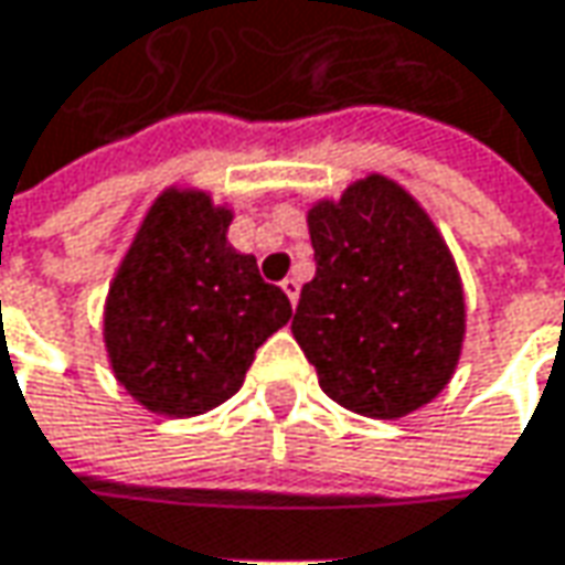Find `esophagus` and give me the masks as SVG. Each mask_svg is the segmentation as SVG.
Masks as SVG:
<instances>
[{
	"mask_svg": "<svg viewBox=\"0 0 565 565\" xmlns=\"http://www.w3.org/2000/svg\"><path fill=\"white\" fill-rule=\"evenodd\" d=\"M282 292L289 295V301H298V292H301V282H298V279H295V276H286V279H282Z\"/></svg>",
	"mask_w": 565,
	"mask_h": 565,
	"instance_id": "esophagus-1",
	"label": "esophagus"
}]
</instances>
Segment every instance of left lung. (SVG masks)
<instances>
[{
  "instance_id": "1",
  "label": "left lung",
  "mask_w": 565,
  "mask_h": 565,
  "mask_svg": "<svg viewBox=\"0 0 565 565\" xmlns=\"http://www.w3.org/2000/svg\"><path fill=\"white\" fill-rule=\"evenodd\" d=\"M317 273L292 337L320 390L367 418H402L444 390L466 337L462 282L418 201L383 175L308 210Z\"/></svg>"
}]
</instances>
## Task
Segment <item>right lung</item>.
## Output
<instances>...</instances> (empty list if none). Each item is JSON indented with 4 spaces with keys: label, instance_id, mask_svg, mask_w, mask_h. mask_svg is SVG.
<instances>
[{
    "label": "right lung",
    "instance_id": "right-lung-1",
    "mask_svg": "<svg viewBox=\"0 0 565 565\" xmlns=\"http://www.w3.org/2000/svg\"><path fill=\"white\" fill-rule=\"evenodd\" d=\"M232 210L169 188L150 206L109 286L103 339L116 380L143 408L188 418L245 383L254 352L292 305L226 242Z\"/></svg>",
    "mask_w": 565,
    "mask_h": 565
}]
</instances>
